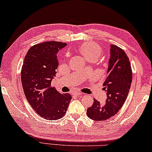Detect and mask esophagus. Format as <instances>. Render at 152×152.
<instances>
[{
    "instance_id": "obj_1",
    "label": "esophagus",
    "mask_w": 152,
    "mask_h": 152,
    "mask_svg": "<svg viewBox=\"0 0 152 152\" xmlns=\"http://www.w3.org/2000/svg\"><path fill=\"white\" fill-rule=\"evenodd\" d=\"M73 94L74 95H76V96H79V95H82V93H81L80 91H75V92H74Z\"/></svg>"
}]
</instances>
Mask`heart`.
I'll list each match as a JSON object with an SVG mask.
<instances>
[{
	"label": "heart",
	"instance_id": "obj_1",
	"mask_svg": "<svg viewBox=\"0 0 152 152\" xmlns=\"http://www.w3.org/2000/svg\"><path fill=\"white\" fill-rule=\"evenodd\" d=\"M79 51L89 61H96L102 55V49L97 44L92 42H85L79 47Z\"/></svg>",
	"mask_w": 152,
	"mask_h": 152
}]
</instances>
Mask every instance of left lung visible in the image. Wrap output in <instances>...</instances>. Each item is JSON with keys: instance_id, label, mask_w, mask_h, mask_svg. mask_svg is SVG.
<instances>
[{"instance_id": "left-lung-1", "label": "left lung", "mask_w": 152, "mask_h": 152, "mask_svg": "<svg viewBox=\"0 0 152 152\" xmlns=\"http://www.w3.org/2000/svg\"><path fill=\"white\" fill-rule=\"evenodd\" d=\"M132 81L131 64L124 50L117 45H110V57L107 77L103 89L107 94L105 103L94 99V104L87 110V115L95 121H104L118 112L129 94Z\"/></svg>"}]
</instances>
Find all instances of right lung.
<instances>
[{
	"label": "right lung",
	"instance_id": "add662e5",
	"mask_svg": "<svg viewBox=\"0 0 152 152\" xmlns=\"http://www.w3.org/2000/svg\"><path fill=\"white\" fill-rule=\"evenodd\" d=\"M65 42L47 41L30 48L21 70V82L29 104L47 120L62 118L71 99L69 94H61L51 87L58 65L57 53Z\"/></svg>",
	"mask_w": 152,
	"mask_h": 152
}]
</instances>
